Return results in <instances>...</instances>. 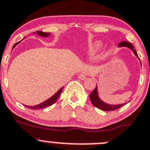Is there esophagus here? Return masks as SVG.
<instances>
[{
  "label": "esophagus",
  "instance_id": "obj_1",
  "mask_svg": "<svg viewBox=\"0 0 150 150\" xmlns=\"http://www.w3.org/2000/svg\"><path fill=\"white\" fill-rule=\"evenodd\" d=\"M79 79H81V80H85V79H86V74H85V73H82V74H80L79 75Z\"/></svg>",
  "mask_w": 150,
  "mask_h": 150
}]
</instances>
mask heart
Masks as SVG:
<instances>
[{
  "label": "heart",
  "instance_id": "1",
  "mask_svg": "<svg viewBox=\"0 0 150 150\" xmlns=\"http://www.w3.org/2000/svg\"><path fill=\"white\" fill-rule=\"evenodd\" d=\"M101 46H102V44H101L99 42H93V43L90 44L88 49L89 54L91 55L95 54L97 52V51L100 49Z\"/></svg>",
  "mask_w": 150,
  "mask_h": 150
}]
</instances>
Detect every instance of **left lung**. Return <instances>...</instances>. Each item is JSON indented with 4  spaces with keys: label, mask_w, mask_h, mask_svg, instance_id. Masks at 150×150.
<instances>
[{
    "label": "left lung",
    "mask_w": 150,
    "mask_h": 150,
    "mask_svg": "<svg viewBox=\"0 0 150 150\" xmlns=\"http://www.w3.org/2000/svg\"><path fill=\"white\" fill-rule=\"evenodd\" d=\"M119 46H126L129 48L130 49H132L133 51L134 54H135V56L137 57H138V54H137L136 51L134 49V47L130 42H127V41H122L119 44ZM90 99H91V102H92L93 105L96 107V108H99V109L105 111H110V110H115L119 109V108H122V106L125 105V104H122V105H110L108 104L105 103V102H102V100L99 99V98L98 97V92H97V87H96L95 89L91 92V93L90 94Z\"/></svg>",
    "instance_id": "8db88e82"
}]
</instances>
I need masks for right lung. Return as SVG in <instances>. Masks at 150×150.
I'll return each mask as SVG.
<instances>
[{"label":"right lung","mask_w":150,"mask_h":150,"mask_svg":"<svg viewBox=\"0 0 150 150\" xmlns=\"http://www.w3.org/2000/svg\"><path fill=\"white\" fill-rule=\"evenodd\" d=\"M37 33H38L39 35H40V36H42V37H48V35H50V33H48V32H43V31H37ZM19 42H16V43L13 45V48H15V47L17 45V44H18ZM62 89H63V87H62V88H60V89H59V91L54 94V95L52 97H51L50 99H48V100L43 102L42 103L40 104V105H35V106H25V107H27V108L32 110H38V109H42V108H46V107H48V106H51V105H52L53 104H54L55 102H57V99L59 98V95H60V93H62Z\"/></svg>","instance_id":"add662e5"}]
</instances>
